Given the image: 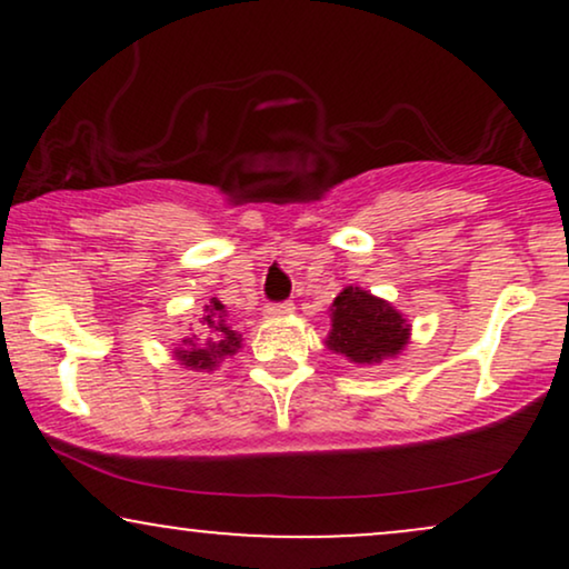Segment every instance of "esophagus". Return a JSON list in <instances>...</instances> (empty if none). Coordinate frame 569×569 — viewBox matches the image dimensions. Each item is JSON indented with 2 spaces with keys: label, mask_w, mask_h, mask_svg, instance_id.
<instances>
[{
  "label": "esophagus",
  "mask_w": 569,
  "mask_h": 569,
  "mask_svg": "<svg viewBox=\"0 0 569 569\" xmlns=\"http://www.w3.org/2000/svg\"><path fill=\"white\" fill-rule=\"evenodd\" d=\"M264 312L270 318H280V316H291L293 312V305L291 302H270L264 307Z\"/></svg>",
  "instance_id": "obj_1"
}]
</instances>
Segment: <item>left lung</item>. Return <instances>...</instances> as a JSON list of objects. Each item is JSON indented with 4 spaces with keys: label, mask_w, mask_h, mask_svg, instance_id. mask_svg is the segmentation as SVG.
<instances>
[{
    "label": "left lung",
    "mask_w": 569,
    "mask_h": 569,
    "mask_svg": "<svg viewBox=\"0 0 569 569\" xmlns=\"http://www.w3.org/2000/svg\"><path fill=\"white\" fill-rule=\"evenodd\" d=\"M331 307L329 348L352 363H377L407 345L409 323L382 299L348 286Z\"/></svg>",
    "instance_id": "1"
}]
</instances>
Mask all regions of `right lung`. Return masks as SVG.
Segmentation results:
<instances>
[{"label": "right lung", "instance_id": "obj_1", "mask_svg": "<svg viewBox=\"0 0 569 569\" xmlns=\"http://www.w3.org/2000/svg\"><path fill=\"white\" fill-rule=\"evenodd\" d=\"M208 316L200 321V331L192 337H184L181 348L176 350L179 361L192 369H213L224 356H232L240 348V337L221 321L224 305L213 299L206 307Z\"/></svg>", "mask_w": 569, "mask_h": 569}]
</instances>
